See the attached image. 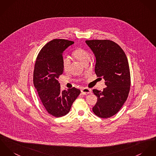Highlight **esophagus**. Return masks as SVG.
<instances>
[{
  "label": "esophagus",
  "instance_id": "1",
  "mask_svg": "<svg viewBox=\"0 0 156 156\" xmlns=\"http://www.w3.org/2000/svg\"><path fill=\"white\" fill-rule=\"evenodd\" d=\"M81 93L84 95H87L91 93V90L87 88H83L81 89Z\"/></svg>",
  "mask_w": 156,
  "mask_h": 156
}]
</instances>
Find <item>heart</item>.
<instances>
[{
  "label": "heart",
  "instance_id": "obj_1",
  "mask_svg": "<svg viewBox=\"0 0 156 156\" xmlns=\"http://www.w3.org/2000/svg\"><path fill=\"white\" fill-rule=\"evenodd\" d=\"M73 56L76 60L80 62L81 63H84L86 60H89L90 58V53L84 48H78L75 49L73 53ZM71 61L68 58H65L62 60V66L65 71H68L69 69Z\"/></svg>",
  "mask_w": 156,
  "mask_h": 156
}]
</instances>
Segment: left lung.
Here are the masks:
<instances>
[{"instance_id": "8db88e82", "label": "left lung", "mask_w": 156, "mask_h": 156, "mask_svg": "<svg viewBox=\"0 0 156 156\" xmlns=\"http://www.w3.org/2000/svg\"><path fill=\"white\" fill-rule=\"evenodd\" d=\"M96 58L95 72L103 76L107 86L103 91L93 90L97 97L93 111L107 119L116 114L126 101L130 90L131 75L126 56L120 46L109 40L85 41Z\"/></svg>"}]
</instances>
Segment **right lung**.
<instances>
[{
  "mask_svg": "<svg viewBox=\"0 0 156 156\" xmlns=\"http://www.w3.org/2000/svg\"><path fill=\"white\" fill-rule=\"evenodd\" d=\"M73 43L65 39L49 41L40 51L34 65V87L47 112L56 118L69 113L72 103L81 93L75 87L62 91L58 81L63 72V52Z\"/></svg>",
  "mask_w": 156,
  "mask_h": 156,
  "instance_id": "1",
  "label": "right lung"
}]
</instances>
